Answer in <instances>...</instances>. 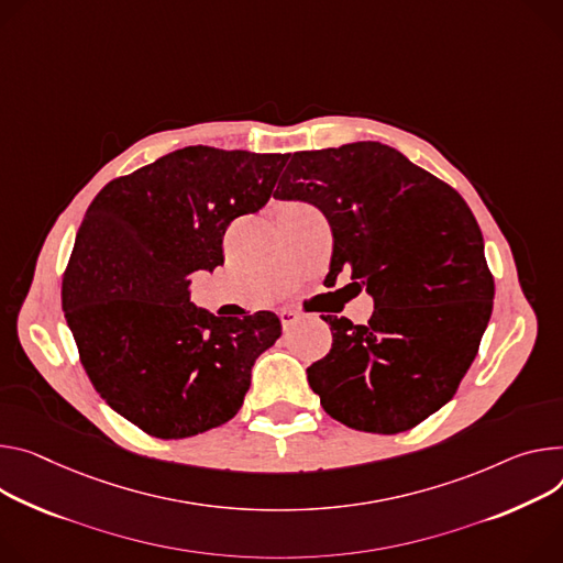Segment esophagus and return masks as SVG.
<instances>
[{
  "instance_id": "34e87169",
  "label": "esophagus",
  "mask_w": 563,
  "mask_h": 563,
  "mask_svg": "<svg viewBox=\"0 0 563 563\" xmlns=\"http://www.w3.org/2000/svg\"><path fill=\"white\" fill-rule=\"evenodd\" d=\"M298 319H300L298 312H294V310H280V321H283V328H285V330L294 328V325L298 323Z\"/></svg>"
}]
</instances>
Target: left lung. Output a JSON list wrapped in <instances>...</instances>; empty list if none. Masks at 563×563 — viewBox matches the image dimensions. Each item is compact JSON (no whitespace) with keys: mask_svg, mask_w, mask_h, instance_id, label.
<instances>
[{"mask_svg":"<svg viewBox=\"0 0 563 563\" xmlns=\"http://www.w3.org/2000/svg\"><path fill=\"white\" fill-rule=\"evenodd\" d=\"M323 211L330 274L347 272L375 312L323 317L332 347L308 368L325 413L366 433L418 427L457 390L492 317L494 276L467 201L377 141L294 152L274 192Z\"/></svg>","mask_w":563,"mask_h":563,"instance_id":"left-lung-1","label":"left lung"}]
</instances>
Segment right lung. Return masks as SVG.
Segmentation results:
<instances>
[{"label":"right lung","instance_id":"1","mask_svg":"<svg viewBox=\"0 0 563 563\" xmlns=\"http://www.w3.org/2000/svg\"><path fill=\"white\" fill-rule=\"evenodd\" d=\"M289 155L190 145L100 190L63 276L80 364L119 416L175 440L229 422L280 336L274 312L216 317L188 276L224 265L227 227L261 211Z\"/></svg>","mask_w":563,"mask_h":563}]
</instances>
